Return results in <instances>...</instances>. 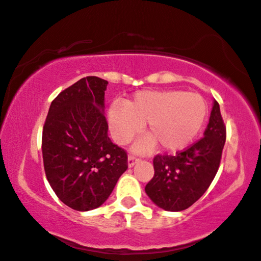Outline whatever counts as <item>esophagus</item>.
I'll use <instances>...</instances> for the list:
<instances>
[{"label": "esophagus", "instance_id": "obj_1", "mask_svg": "<svg viewBox=\"0 0 261 261\" xmlns=\"http://www.w3.org/2000/svg\"><path fill=\"white\" fill-rule=\"evenodd\" d=\"M137 162H138V158L136 157V155L130 154L129 157H127V165H129V168H132V166H134Z\"/></svg>", "mask_w": 261, "mask_h": 261}]
</instances>
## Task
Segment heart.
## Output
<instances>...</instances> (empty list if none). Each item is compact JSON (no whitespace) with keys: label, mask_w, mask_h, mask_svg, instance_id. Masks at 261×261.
<instances>
[{"label":"heart","mask_w":261,"mask_h":261,"mask_svg":"<svg viewBox=\"0 0 261 261\" xmlns=\"http://www.w3.org/2000/svg\"><path fill=\"white\" fill-rule=\"evenodd\" d=\"M207 117V104L198 93L182 90L139 91L124 106L112 104L108 124L118 144H127L141 134L147 123L150 136L139 144L150 149L155 143L166 151L188 147L203 129Z\"/></svg>","instance_id":"heart-1"}]
</instances>
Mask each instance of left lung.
I'll list each match as a JSON object with an SVG mask.
<instances>
[{"mask_svg":"<svg viewBox=\"0 0 261 261\" xmlns=\"http://www.w3.org/2000/svg\"><path fill=\"white\" fill-rule=\"evenodd\" d=\"M226 141V127L217 100L204 137L174 155L153 158L154 176L145 186L153 203L165 211L178 212L190 207L211 185L219 169Z\"/></svg>","mask_w":261,"mask_h":261,"instance_id":"1","label":"left lung"}]
</instances>
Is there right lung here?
Segmentation results:
<instances>
[{"instance_id":"obj_1","label":"right lung","mask_w":261,"mask_h":261,"mask_svg":"<svg viewBox=\"0 0 261 261\" xmlns=\"http://www.w3.org/2000/svg\"><path fill=\"white\" fill-rule=\"evenodd\" d=\"M108 81L88 76L51 102L42 134L46 179L61 201L76 211L97 208L127 169V155L108 136Z\"/></svg>"}]
</instances>
